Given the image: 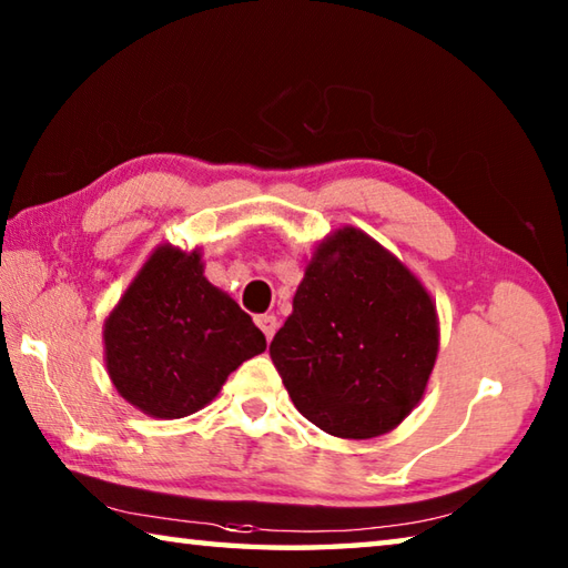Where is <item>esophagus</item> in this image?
<instances>
[{
  "label": "esophagus",
  "mask_w": 568,
  "mask_h": 568,
  "mask_svg": "<svg viewBox=\"0 0 568 568\" xmlns=\"http://www.w3.org/2000/svg\"><path fill=\"white\" fill-rule=\"evenodd\" d=\"M255 323H257V328L265 333V338L273 341V335L277 331V318H275V315H257Z\"/></svg>",
  "instance_id": "esophagus-1"
}]
</instances>
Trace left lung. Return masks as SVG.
Wrapping results in <instances>:
<instances>
[{"instance_id": "8db88e82", "label": "left lung", "mask_w": 568, "mask_h": 568, "mask_svg": "<svg viewBox=\"0 0 568 568\" xmlns=\"http://www.w3.org/2000/svg\"><path fill=\"white\" fill-rule=\"evenodd\" d=\"M438 355L436 305L396 255L343 227L315 247L271 358L295 408L338 438L388 434Z\"/></svg>"}]
</instances>
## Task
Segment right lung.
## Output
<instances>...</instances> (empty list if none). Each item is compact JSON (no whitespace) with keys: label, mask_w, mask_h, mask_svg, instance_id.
<instances>
[{"label":"right lung","mask_w":568,"mask_h":568,"mask_svg":"<svg viewBox=\"0 0 568 568\" xmlns=\"http://www.w3.org/2000/svg\"><path fill=\"white\" fill-rule=\"evenodd\" d=\"M104 363L120 396L152 418H182L213 400L265 335L203 275L200 250L160 245L104 321Z\"/></svg>","instance_id":"add662e5"}]
</instances>
